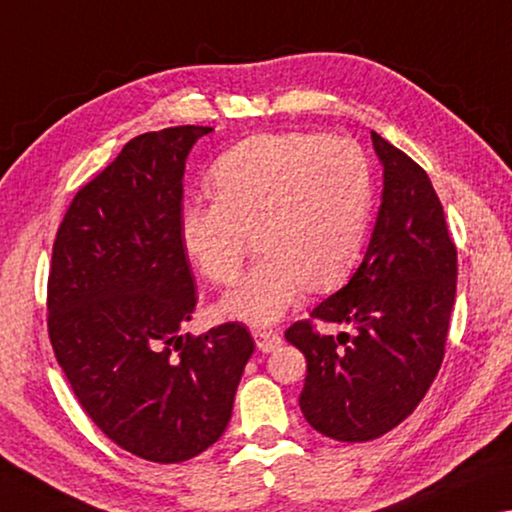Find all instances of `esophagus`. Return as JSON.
I'll return each mask as SVG.
<instances>
[{
  "instance_id": "1",
  "label": "esophagus",
  "mask_w": 512,
  "mask_h": 512,
  "mask_svg": "<svg viewBox=\"0 0 512 512\" xmlns=\"http://www.w3.org/2000/svg\"><path fill=\"white\" fill-rule=\"evenodd\" d=\"M254 341L261 352H274L281 345V336L277 332H265V329H256Z\"/></svg>"
}]
</instances>
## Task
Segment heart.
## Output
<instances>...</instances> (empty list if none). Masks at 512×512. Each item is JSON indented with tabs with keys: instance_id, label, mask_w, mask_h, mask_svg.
<instances>
[{
	"instance_id": "obj_1",
	"label": "heart",
	"mask_w": 512,
	"mask_h": 512,
	"mask_svg": "<svg viewBox=\"0 0 512 512\" xmlns=\"http://www.w3.org/2000/svg\"><path fill=\"white\" fill-rule=\"evenodd\" d=\"M212 199L180 208V245L212 283H231L254 233L258 263L222 297L224 316L270 325L304 288L332 290L355 265L371 215V171L355 141L256 135L210 171Z\"/></svg>"
}]
</instances>
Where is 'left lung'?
<instances>
[{
  "instance_id": "8db88e82",
  "label": "left lung",
  "mask_w": 512,
  "mask_h": 512,
  "mask_svg": "<svg viewBox=\"0 0 512 512\" xmlns=\"http://www.w3.org/2000/svg\"><path fill=\"white\" fill-rule=\"evenodd\" d=\"M371 139L382 164L371 242L352 279L311 311L352 334H318L309 320L286 332L306 357L304 419L336 442L380 437L421 403L442 366L458 279L428 174L377 132Z\"/></svg>"
}]
</instances>
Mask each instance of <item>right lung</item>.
I'll use <instances>...</instances> for the list:
<instances>
[{
  "label": "right lung",
  "instance_id": "1",
  "mask_svg": "<svg viewBox=\"0 0 512 512\" xmlns=\"http://www.w3.org/2000/svg\"><path fill=\"white\" fill-rule=\"evenodd\" d=\"M208 132L178 125L128 141L70 203L47 281L50 341L84 412L125 451L162 465L224 435L254 352L240 322L180 334L196 304L178 233L183 174Z\"/></svg>",
  "mask_w": 512,
  "mask_h": 512
}]
</instances>
